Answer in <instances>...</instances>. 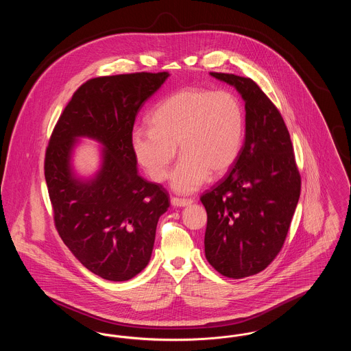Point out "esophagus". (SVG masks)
Instances as JSON below:
<instances>
[{"mask_svg":"<svg viewBox=\"0 0 351 351\" xmlns=\"http://www.w3.org/2000/svg\"><path fill=\"white\" fill-rule=\"evenodd\" d=\"M171 204H172V206H175V208H184V206L191 205V204H192V200H185V199L172 197V199H171Z\"/></svg>","mask_w":351,"mask_h":351,"instance_id":"obj_1","label":"esophagus"}]
</instances>
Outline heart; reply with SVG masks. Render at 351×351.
<instances>
[{
	"instance_id": "1",
	"label": "heart",
	"mask_w": 351,
	"mask_h": 351,
	"mask_svg": "<svg viewBox=\"0 0 351 351\" xmlns=\"http://www.w3.org/2000/svg\"><path fill=\"white\" fill-rule=\"evenodd\" d=\"M151 125L130 134L136 162L154 182H163L179 146L182 158L171 173V186L188 195L209 175L218 178L233 167L243 145L245 110L230 92L185 88L154 110Z\"/></svg>"
}]
</instances>
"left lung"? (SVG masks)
Wrapping results in <instances>:
<instances>
[{
    "label": "left lung",
    "mask_w": 351,
    "mask_h": 351,
    "mask_svg": "<svg viewBox=\"0 0 351 351\" xmlns=\"http://www.w3.org/2000/svg\"><path fill=\"white\" fill-rule=\"evenodd\" d=\"M245 101V142L233 168L201 196L205 256L221 275L263 271L283 247L300 197V173L282 114L249 77L210 72Z\"/></svg>",
    "instance_id": "obj_1"
}]
</instances>
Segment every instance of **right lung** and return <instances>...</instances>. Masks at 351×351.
<instances>
[{
    "instance_id": "right-lung-1",
    "label": "right lung",
    "mask_w": 351,
    "mask_h": 351,
    "mask_svg": "<svg viewBox=\"0 0 351 351\" xmlns=\"http://www.w3.org/2000/svg\"><path fill=\"white\" fill-rule=\"evenodd\" d=\"M169 73L102 76L83 84L59 118L45 159L58 233L95 275L126 282L150 262L159 217L169 206L159 184L139 176L130 143L143 104ZM101 145V166L89 178L73 167L79 138Z\"/></svg>"
}]
</instances>
